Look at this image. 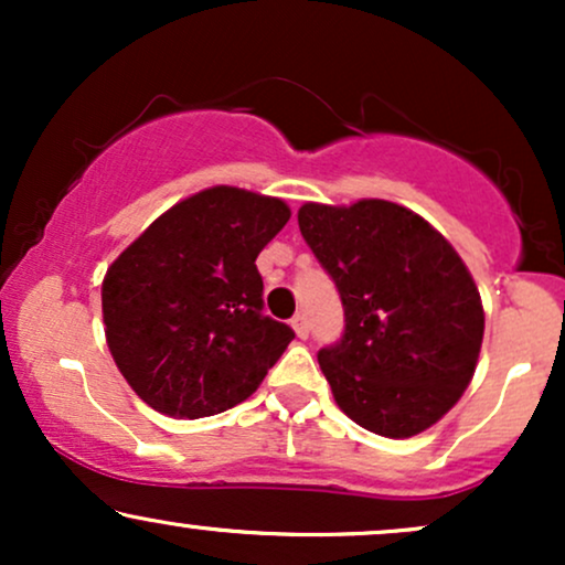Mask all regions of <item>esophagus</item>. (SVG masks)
Returning <instances> with one entry per match:
<instances>
[{"instance_id":"esophagus-1","label":"esophagus","mask_w":565,"mask_h":565,"mask_svg":"<svg viewBox=\"0 0 565 565\" xmlns=\"http://www.w3.org/2000/svg\"><path fill=\"white\" fill-rule=\"evenodd\" d=\"M291 329H295L300 340H305V337H308V332H310V329H308V316L295 313V319H291Z\"/></svg>"}]
</instances>
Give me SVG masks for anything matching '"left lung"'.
<instances>
[{
    "mask_svg": "<svg viewBox=\"0 0 565 565\" xmlns=\"http://www.w3.org/2000/svg\"><path fill=\"white\" fill-rule=\"evenodd\" d=\"M297 223L345 310L342 337L319 350L337 406L385 438L438 423L470 385L483 342L481 295L454 246L382 199L305 204Z\"/></svg>",
    "mask_w": 565,
    "mask_h": 565,
    "instance_id": "1",
    "label": "left lung"
}]
</instances>
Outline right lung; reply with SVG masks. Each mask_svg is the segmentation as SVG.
Instances as JSON below:
<instances>
[{
  "instance_id": "1",
  "label": "right lung",
  "mask_w": 565,
  "mask_h": 565,
  "mask_svg": "<svg viewBox=\"0 0 565 565\" xmlns=\"http://www.w3.org/2000/svg\"><path fill=\"white\" fill-rule=\"evenodd\" d=\"M281 199L217 185L148 225L103 278L111 355L161 414L199 419L242 404L295 340L263 313L257 255L287 225Z\"/></svg>"
}]
</instances>
